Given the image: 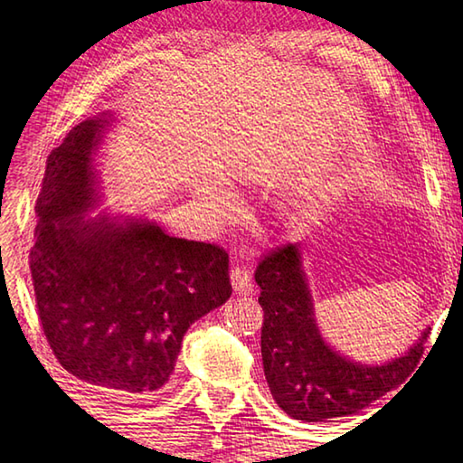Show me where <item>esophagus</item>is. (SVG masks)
Segmentation results:
<instances>
[{"instance_id":"esophagus-1","label":"esophagus","mask_w":463,"mask_h":463,"mask_svg":"<svg viewBox=\"0 0 463 463\" xmlns=\"http://www.w3.org/2000/svg\"><path fill=\"white\" fill-rule=\"evenodd\" d=\"M231 282H232V288L237 294H244V297H247V294H252L254 287H252V279H250L249 270H244L241 267H232L231 269Z\"/></svg>"}]
</instances>
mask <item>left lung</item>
<instances>
[{"instance_id":"obj_1","label":"left lung","mask_w":463,"mask_h":463,"mask_svg":"<svg viewBox=\"0 0 463 463\" xmlns=\"http://www.w3.org/2000/svg\"><path fill=\"white\" fill-rule=\"evenodd\" d=\"M254 280L264 310L260 352L277 404L294 420L324 421L350 416L404 382L424 354L430 330L404 356L382 366L352 362L322 340L298 244L277 247L260 259Z\"/></svg>"}]
</instances>
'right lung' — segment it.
Returning a JSON list of instances; mask_svg holds the SVG:
<instances>
[{
	"instance_id": "1",
	"label": "right lung",
	"mask_w": 463,
	"mask_h": 463,
	"mask_svg": "<svg viewBox=\"0 0 463 463\" xmlns=\"http://www.w3.org/2000/svg\"><path fill=\"white\" fill-rule=\"evenodd\" d=\"M107 117L75 125L47 156L29 269L59 364L105 394L146 400L173 376L184 332L231 298L229 254L107 213L93 155Z\"/></svg>"
}]
</instances>
